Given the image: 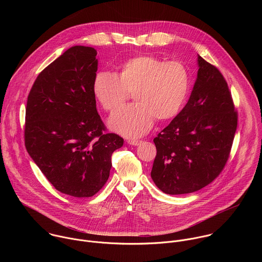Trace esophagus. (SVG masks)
<instances>
[{"instance_id": "1", "label": "esophagus", "mask_w": 262, "mask_h": 262, "mask_svg": "<svg viewBox=\"0 0 262 262\" xmlns=\"http://www.w3.org/2000/svg\"><path fill=\"white\" fill-rule=\"evenodd\" d=\"M127 143H128L129 145L138 146L139 144H141V143H142V141H141V140H135V139H129V140H127Z\"/></svg>"}]
</instances>
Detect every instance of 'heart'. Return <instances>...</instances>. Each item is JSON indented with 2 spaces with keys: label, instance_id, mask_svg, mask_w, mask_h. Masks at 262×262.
<instances>
[{
  "label": "heart",
  "instance_id": "b5f03b06",
  "mask_svg": "<svg viewBox=\"0 0 262 262\" xmlns=\"http://www.w3.org/2000/svg\"><path fill=\"white\" fill-rule=\"evenodd\" d=\"M191 89L189 69L178 61L138 56L124 62L118 74L99 71L92 84L94 96L108 113H114L134 93L136 103L121 108L108 121L125 137H140L156 119L166 121L183 108Z\"/></svg>",
  "mask_w": 262,
  "mask_h": 262
}]
</instances>
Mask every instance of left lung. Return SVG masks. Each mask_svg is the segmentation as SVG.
Here are the masks:
<instances>
[{
  "label": "left lung",
  "instance_id": "left-lung-1",
  "mask_svg": "<svg viewBox=\"0 0 262 262\" xmlns=\"http://www.w3.org/2000/svg\"><path fill=\"white\" fill-rule=\"evenodd\" d=\"M190 99L154 139L151 178L169 195L189 194L212 182L225 167L237 127L228 84L221 71L198 56Z\"/></svg>",
  "mask_w": 262,
  "mask_h": 262
}]
</instances>
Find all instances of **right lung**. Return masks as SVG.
<instances>
[{
  "mask_svg": "<svg viewBox=\"0 0 262 262\" xmlns=\"http://www.w3.org/2000/svg\"><path fill=\"white\" fill-rule=\"evenodd\" d=\"M96 51L76 46L47 66L27 100L25 146L59 192L95 195L110 176L112 154L123 139L106 133L92 90Z\"/></svg>",
  "mask_w": 262,
  "mask_h": 262,
  "instance_id": "right-lung-1",
  "label": "right lung"
}]
</instances>
